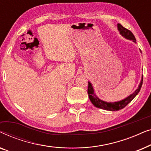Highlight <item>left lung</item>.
<instances>
[{"instance_id": "1", "label": "left lung", "mask_w": 151, "mask_h": 151, "mask_svg": "<svg viewBox=\"0 0 151 151\" xmlns=\"http://www.w3.org/2000/svg\"><path fill=\"white\" fill-rule=\"evenodd\" d=\"M117 29H118L119 34L122 35L124 38L128 40H132L133 42L136 43V39L134 36L131 31L128 30L127 29L124 27L122 25H121L120 24H117ZM142 82H143V76H142L141 82L138 86V88L134 91L133 93H131L130 96H129L127 98L123 99V100L117 101V102H106L101 100L98 96H96V93L94 92L93 87L91 83L90 82H88V98H89L91 102L97 108L104 109L106 111H119L120 109L124 108L127 105L131 102L133 100L134 98L137 96L138 93L139 92L140 89H141Z\"/></svg>"}]
</instances>
